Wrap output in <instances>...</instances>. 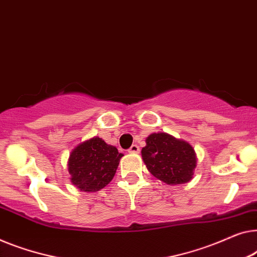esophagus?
Listing matches in <instances>:
<instances>
[{
	"label": "esophagus",
	"instance_id": "esophagus-1",
	"mask_svg": "<svg viewBox=\"0 0 257 257\" xmlns=\"http://www.w3.org/2000/svg\"><path fill=\"white\" fill-rule=\"evenodd\" d=\"M139 146L138 145H132L131 147L128 148V153H139Z\"/></svg>",
	"mask_w": 257,
	"mask_h": 257
}]
</instances>
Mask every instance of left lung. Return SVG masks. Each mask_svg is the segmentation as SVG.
Segmentation results:
<instances>
[{
    "label": "left lung",
    "mask_w": 257,
    "mask_h": 257,
    "mask_svg": "<svg viewBox=\"0 0 257 257\" xmlns=\"http://www.w3.org/2000/svg\"><path fill=\"white\" fill-rule=\"evenodd\" d=\"M150 173L167 184H183L192 178L196 153L190 144L167 133H153L141 150Z\"/></svg>",
    "instance_id": "obj_1"
}]
</instances>
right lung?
<instances>
[{"mask_svg": "<svg viewBox=\"0 0 257 257\" xmlns=\"http://www.w3.org/2000/svg\"><path fill=\"white\" fill-rule=\"evenodd\" d=\"M122 154L101 138H92L74 148L68 170L73 184L84 192L103 189L112 180Z\"/></svg>", "mask_w": 257, "mask_h": 257, "instance_id": "right-lung-1", "label": "right lung"}]
</instances>
